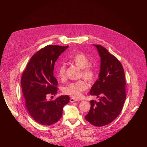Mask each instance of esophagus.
<instances>
[{
  "instance_id": "obj_1",
  "label": "esophagus",
  "mask_w": 147,
  "mask_h": 147,
  "mask_svg": "<svg viewBox=\"0 0 147 147\" xmlns=\"http://www.w3.org/2000/svg\"><path fill=\"white\" fill-rule=\"evenodd\" d=\"M76 101H77V100H76V99H74V98H70V102H71V103H73V102H76Z\"/></svg>"
}]
</instances>
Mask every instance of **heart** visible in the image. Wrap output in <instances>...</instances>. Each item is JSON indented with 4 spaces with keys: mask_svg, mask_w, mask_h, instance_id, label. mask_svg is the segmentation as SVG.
<instances>
[{
    "mask_svg": "<svg viewBox=\"0 0 147 147\" xmlns=\"http://www.w3.org/2000/svg\"><path fill=\"white\" fill-rule=\"evenodd\" d=\"M70 62L77 67L81 69V76L90 82H93L96 77V70L92 66L90 65L89 58L82 53L75 54L70 59ZM57 76L61 79L63 80L66 76V66L63 64L59 66L57 70ZM88 85L84 80H80L76 82H71L63 88L64 94L71 96L76 99H80L82 93L86 91Z\"/></svg>",
    "mask_w": 147,
    "mask_h": 147,
    "instance_id": "obj_1",
    "label": "heart"
}]
</instances>
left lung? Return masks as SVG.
Segmentation results:
<instances>
[{
  "label": "left lung",
  "instance_id": "obj_1",
  "mask_svg": "<svg viewBox=\"0 0 147 147\" xmlns=\"http://www.w3.org/2000/svg\"><path fill=\"white\" fill-rule=\"evenodd\" d=\"M94 46L100 57V70L90 95L99 99L90 100L91 108L85 119L95 126L101 127L113 121L120 113L126 98L125 80L119 60L103 47Z\"/></svg>",
  "mask_w": 147,
  "mask_h": 147
}]
</instances>
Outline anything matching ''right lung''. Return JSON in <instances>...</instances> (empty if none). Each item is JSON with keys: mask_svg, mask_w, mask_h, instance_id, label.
<instances>
[{"mask_svg": "<svg viewBox=\"0 0 147 147\" xmlns=\"http://www.w3.org/2000/svg\"><path fill=\"white\" fill-rule=\"evenodd\" d=\"M68 47L48 45L42 48L31 57L23 73L21 86L25 106L32 119L40 124L51 125L59 121L63 107L69 102L68 95L47 99L48 95L57 94V81L53 76L54 65Z\"/></svg>", "mask_w": 147, "mask_h": 147, "instance_id": "add662e5", "label": "right lung"}]
</instances>
